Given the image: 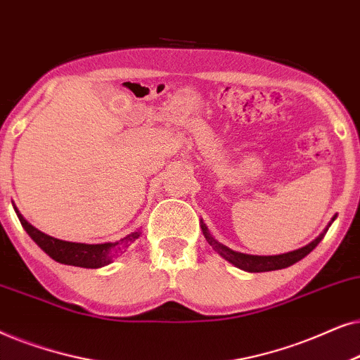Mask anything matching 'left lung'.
Segmentation results:
<instances>
[{"instance_id":"1","label":"left lung","mask_w":360,"mask_h":360,"mask_svg":"<svg viewBox=\"0 0 360 360\" xmlns=\"http://www.w3.org/2000/svg\"><path fill=\"white\" fill-rule=\"evenodd\" d=\"M334 219H336V215H334L333 220L328 224V227L323 230V233H319L318 238H314L313 242L308 243V245L303 247V248H298V250H293V252H288V253H283V255H270V257H258V255H247V253H238V252H233L230 250L229 247L222 245V243L215 240V238L210 236L207 227H205L204 222H200V229H202V233L205 237V240L209 242V245H212V248L217 253H220L225 260L232 263V265H236L237 268H240V270H245V271H252V273H262V271H273V270H281V268H286V266H291L293 263L300 262L301 258H304L308 255L309 252H313L316 245L323 240L326 232H328V229L330 227V224L334 222Z\"/></svg>"}]
</instances>
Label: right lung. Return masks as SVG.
I'll return each instance as SVG.
<instances>
[{"label": "right lung", "instance_id": "right-lung-1", "mask_svg": "<svg viewBox=\"0 0 360 360\" xmlns=\"http://www.w3.org/2000/svg\"><path fill=\"white\" fill-rule=\"evenodd\" d=\"M14 210H16L19 222H21L24 230L30 233L32 240H34L51 258H54V260L59 263H64V265L82 268L105 266L108 265L115 257H118L120 253L127 250V248L140 237V232H133L130 236L120 238V240L115 243H97V245L65 242L42 233L41 230L32 227V225L19 214V210L16 207H14Z\"/></svg>", "mask_w": 360, "mask_h": 360}]
</instances>
